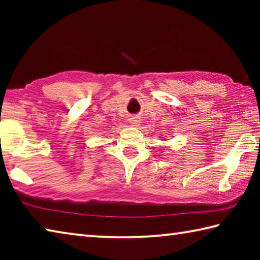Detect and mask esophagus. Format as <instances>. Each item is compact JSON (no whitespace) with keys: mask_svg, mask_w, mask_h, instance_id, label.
Returning <instances> with one entry per match:
<instances>
[{"mask_svg":"<svg viewBox=\"0 0 260 260\" xmlns=\"http://www.w3.org/2000/svg\"><path fill=\"white\" fill-rule=\"evenodd\" d=\"M129 122H131V125L132 126H139L140 125V122H141V119L139 117H132L131 119H129Z\"/></svg>","mask_w":260,"mask_h":260,"instance_id":"1","label":"esophagus"}]
</instances>
